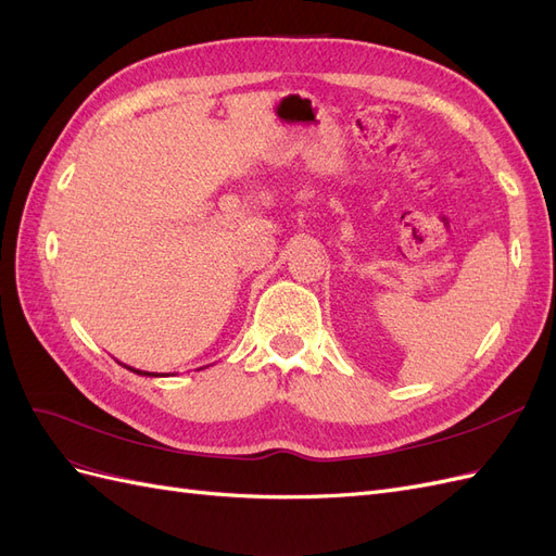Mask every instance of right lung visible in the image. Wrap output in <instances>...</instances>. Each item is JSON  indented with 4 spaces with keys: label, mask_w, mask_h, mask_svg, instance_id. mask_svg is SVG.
<instances>
[{
    "label": "right lung",
    "mask_w": 556,
    "mask_h": 556,
    "mask_svg": "<svg viewBox=\"0 0 556 556\" xmlns=\"http://www.w3.org/2000/svg\"><path fill=\"white\" fill-rule=\"evenodd\" d=\"M122 365V363H119ZM122 367H127L129 371H134V374H138V376H168V374H156V371H142V369H136V367H129V365H122ZM203 369V367H201Z\"/></svg>",
    "instance_id": "add662e5"
}]
</instances>
